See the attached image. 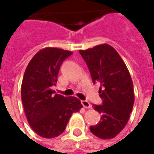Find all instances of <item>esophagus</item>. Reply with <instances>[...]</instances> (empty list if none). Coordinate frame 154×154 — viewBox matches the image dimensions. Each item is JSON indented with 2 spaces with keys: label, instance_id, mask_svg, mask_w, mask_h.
Segmentation results:
<instances>
[{
  "label": "esophagus",
  "instance_id": "1",
  "mask_svg": "<svg viewBox=\"0 0 154 154\" xmlns=\"http://www.w3.org/2000/svg\"><path fill=\"white\" fill-rule=\"evenodd\" d=\"M81 103H82V105H83L85 108H86V109H90V108H92V104L89 103L87 100H82V101H81Z\"/></svg>",
  "mask_w": 154,
  "mask_h": 154
}]
</instances>
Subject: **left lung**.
<instances>
[{"label": "left lung", "instance_id": "left-lung-1", "mask_svg": "<svg viewBox=\"0 0 154 154\" xmlns=\"http://www.w3.org/2000/svg\"><path fill=\"white\" fill-rule=\"evenodd\" d=\"M80 53L87 64L92 82L101 84L98 93L103 103L92 105L101 118L90 130L100 139H112L126 126L132 112L134 92L130 74L117 51L107 44Z\"/></svg>", "mask_w": 154, "mask_h": 154}]
</instances>
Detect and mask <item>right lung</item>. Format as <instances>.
<instances>
[{
    "label": "right lung",
    "mask_w": 154,
    "mask_h": 154,
    "mask_svg": "<svg viewBox=\"0 0 154 154\" xmlns=\"http://www.w3.org/2000/svg\"><path fill=\"white\" fill-rule=\"evenodd\" d=\"M72 51L47 47L33 56L27 65L21 84V99L27 121L34 132L44 138L62 134L71 116L82 104L76 97L56 94L57 75L63 61Z\"/></svg>",
    "instance_id": "1"
}]
</instances>
